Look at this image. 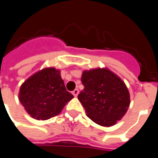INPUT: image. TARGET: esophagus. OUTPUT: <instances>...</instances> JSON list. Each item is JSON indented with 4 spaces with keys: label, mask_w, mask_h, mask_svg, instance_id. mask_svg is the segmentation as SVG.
<instances>
[{
    "label": "esophagus",
    "mask_w": 158,
    "mask_h": 158,
    "mask_svg": "<svg viewBox=\"0 0 158 158\" xmlns=\"http://www.w3.org/2000/svg\"><path fill=\"white\" fill-rule=\"evenodd\" d=\"M72 93H73V96H77L78 95H79V89H73V90L72 91Z\"/></svg>",
    "instance_id": "esophagus-1"
}]
</instances>
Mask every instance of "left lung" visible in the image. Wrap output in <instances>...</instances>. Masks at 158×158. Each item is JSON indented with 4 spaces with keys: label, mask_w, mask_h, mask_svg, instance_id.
<instances>
[{
    "label": "left lung",
    "mask_w": 158,
    "mask_h": 158,
    "mask_svg": "<svg viewBox=\"0 0 158 158\" xmlns=\"http://www.w3.org/2000/svg\"><path fill=\"white\" fill-rule=\"evenodd\" d=\"M84 89L78 98L87 117L102 126L114 125L129 106V93L122 79L108 69L85 71L81 78Z\"/></svg>",
    "instance_id": "1"
}]
</instances>
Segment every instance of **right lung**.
Instances as JSON below:
<instances>
[{
    "mask_svg": "<svg viewBox=\"0 0 158 158\" xmlns=\"http://www.w3.org/2000/svg\"><path fill=\"white\" fill-rule=\"evenodd\" d=\"M73 96L67 91L60 71L44 69L20 87L19 101L33 118L46 120L58 115Z\"/></svg>",
    "mask_w": 158,
    "mask_h": 158,
    "instance_id": "obj_1",
    "label": "right lung"
}]
</instances>
